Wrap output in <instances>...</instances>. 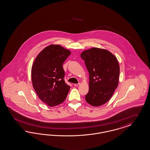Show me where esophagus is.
I'll use <instances>...</instances> for the list:
<instances>
[{"instance_id": "esophagus-1", "label": "esophagus", "mask_w": 150, "mask_h": 150, "mask_svg": "<svg viewBox=\"0 0 150 150\" xmlns=\"http://www.w3.org/2000/svg\"><path fill=\"white\" fill-rule=\"evenodd\" d=\"M79 85H80V83H75V84H74V86L76 87V86H78Z\"/></svg>"}]
</instances>
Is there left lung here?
I'll use <instances>...</instances> for the list:
<instances>
[{
	"mask_svg": "<svg viewBox=\"0 0 150 150\" xmlns=\"http://www.w3.org/2000/svg\"><path fill=\"white\" fill-rule=\"evenodd\" d=\"M81 57L89 74V90L85 100L93 106H101L112 97L119 84L117 58L108 50L98 47L83 52Z\"/></svg>",
	"mask_w": 150,
	"mask_h": 150,
	"instance_id": "1",
	"label": "left lung"
}]
</instances>
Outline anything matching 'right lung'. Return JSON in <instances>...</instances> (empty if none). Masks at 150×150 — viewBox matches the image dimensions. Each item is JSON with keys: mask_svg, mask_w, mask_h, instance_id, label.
<instances>
[{"mask_svg": "<svg viewBox=\"0 0 150 150\" xmlns=\"http://www.w3.org/2000/svg\"><path fill=\"white\" fill-rule=\"evenodd\" d=\"M70 54V50L52 44L38 55L32 66L33 88L41 101L50 107L64 102L70 88L64 81L62 67Z\"/></svg>", "mask_w": 150, "mask_h": 150, "instance_id": "right-lung-1", "label": "right lung"}]
</instances>
